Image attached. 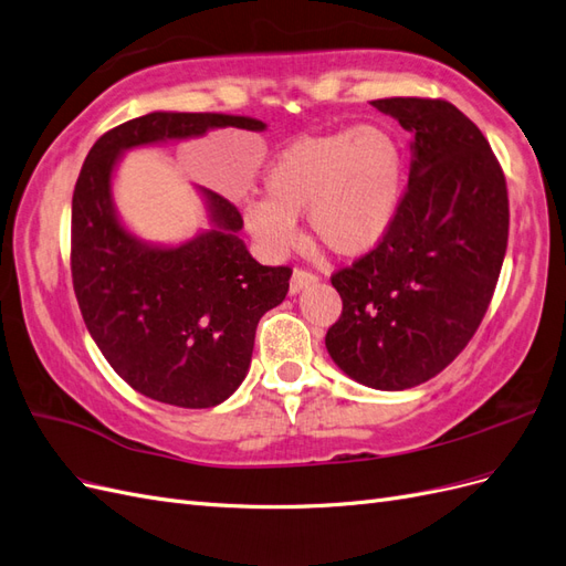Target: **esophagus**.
Segmentation results:
<instances>
[{
	"mask_svg": "<svg viewBox=\"0 0 566 566\" xmlns=\"http://www.w3.org/2000/svg\"><path fill=\"white\" fill-rule=\"evenodd\" d=\"M318 279L314 276L312 271H304V269H295L293 271V279H290V295H297L302 290H306L310 285H314Z\"/></svg>",
	"mask_w": 566,
	"mask_h": 566,
	"instance_id": "1",
	"label": "esophagus"
}]
</instances>
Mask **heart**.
I'll use <instances>...</instances> for the list:
<instances>
[{
  "instance_id": "b5f03b06",
  "label": "heart",
  "mask_w": 566,
  "mask_h": 566,
  "mask_svg": "<svg viewBox=\"0 0 566 566\" xmlns=\"http://www.w3.org/2000/svg\"><path fill=\"white\" fill-rule=\"evenodd\" d=\"M266 193L243 205L245 231L266 256L279 260L295 245L302 214L335 254H368L399 212L401 146L380 125L302 136L273 160Z\"/></svg>"
}]
</instances>
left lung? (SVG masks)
Instances as JSON below:
<instances>
[{"instance_id":"left-lung-1","label":"left lung","mask_w":566,"mask_h":566,"mask_svg":"<svg viewBox=\"0 0 566 566\" xmlns=\"http://www.w3.org/2000/svg\"><path fill=\"white\" fill-rule=\"evenodd\" d=\"M410 132L408 188L385 241L333 276L342 316L325 349L352 380L401 391L434 378L482 323L507 248L503 169L449 101L380 98Z\"/></svg>"}]
</instances>
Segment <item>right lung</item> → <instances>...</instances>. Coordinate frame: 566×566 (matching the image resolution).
I'll use <instances>...</instances> for the list:
<instances>
[{
	"instance_id": "1",
	"label": "right lung",
	"mask_w": 566,
	"mask_h": 566,
	"mask_svg": "<svg viewBox=\"0 0 566 566\" xmlns=\"http://www.w3.org/2000/svg\"><path fill=\"white\" fill-rule=\"evenodd\" d=\"M264 132L262 119L153 111L92 146L73 193V285L87 331L113 370L144 397L212 408L245 380L260 318L287 295V266L248 252L243 217L196 188L208 229L177 245L132 233L113 200L117 165L132 148L198 139L210 129Z\"/></svg>"
}]
</instances>
